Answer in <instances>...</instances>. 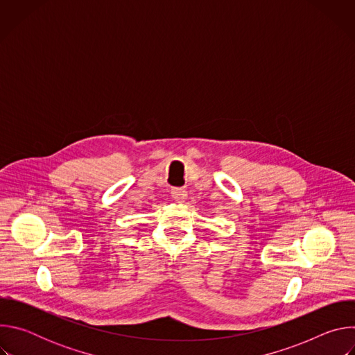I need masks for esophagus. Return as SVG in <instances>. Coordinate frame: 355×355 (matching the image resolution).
Returning a JSON list of instances; mask_svg holds the SVG:
<instances>
[{"instance_id": "esophagus-1", "label": "esophagus", "mask_w": 355, "mask_h": 355, "mask_svg": "<svg viewBox=\"0 0 355 355\" xmlns=\"http://www.w3.org/2000/svg\"><path fill=\"white\" fill-rule=\"evenodd\" d=\"M171 196H173V199L175 202H180V204H181V202H184L187 199L188 193H187V191L184 188H173L171 189Z\"/></svg>"}]
</instances>
